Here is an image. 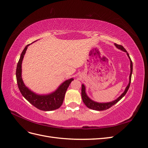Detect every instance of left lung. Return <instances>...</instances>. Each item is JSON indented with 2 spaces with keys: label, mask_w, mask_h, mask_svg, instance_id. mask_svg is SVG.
I'll return each instance as SVG.
<instances>
[{
  "label": "left lung",
  "mask_w": 148,
  "mask_h": 148,
  "mask_svg": "<svg viewBox=\"0 0 148 148\" xmlns=\"http://www.w3.org/2000/svg\"><path fill=\"white\" fill-rule=\"evenodd\" d=\"M115 46L117 47L118 49H121V50L127 52V56H128V57L130 59V69H131V71H130V81H129V83L128 84V86H127L126 89H125V91L123 92V94L121 95L119 97H118L117 99L115 100L113 102H107V103H99V102H96L92 101L91 99H89V98L88 97V96L86 95V92H85V87L84 86V84H82V99L83 102L84 103V104L86 105L88 108L91 109L93 110H107L109 109L110 107H111L112 106H114V104H115L116 103L118 102L122 98L126 95V93L127 92L128 89L130 88V83H131V79H132V71H133V63L132 61L130 59V57L129 56L128 53L127 52V51L122 45H119V44H115Z\"/></svg>",
  "instance_id": "8db88e82"
}]
</instances>
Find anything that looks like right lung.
Wrapping results in <instances>:
<instances>
[{"instance_id":"1","label":"right lung","mask_w":148,"mask_h":148,"mask_svg":"<svg viewBox=\"0 0 148 148\" xmlns=\"http://www.w3.org/2000/svg\"><path fill=\"white\" fill-rule=\"evenodd\" d=\"M29 45V44H28L23 49L16 66V77L18 86L20 91L26 100L39 110L51 111L59 109L62 106V103H63L66 89L73 79L71 78L70 79L66 80L65 82L60 85L59 88L55 92L49 95H38L30 91L27 87L25 86L21 78L22 60H23L24 55Z\"/></svg>"}]
</instances>
